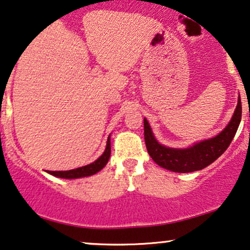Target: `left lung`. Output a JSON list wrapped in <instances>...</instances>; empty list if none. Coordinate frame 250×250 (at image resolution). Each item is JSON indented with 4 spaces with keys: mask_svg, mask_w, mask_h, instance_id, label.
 <instances>
[{
    "mask_svg": "<svg viewBox=\"0 0 250 250\" xmlns=\"http://www.w3.org/2000/svg\"><path fill=\"white\" fill-rule=\"evenodd\" d=\"M241 114V99L239 96L234 114L223 131L209 140L200 141L185 148L168 147L160 144L154 137L147 120L144 118V140L147 152L157 165L172 172L190 173L203 169L217 160L229 146L239 128Z\"/></svg>",
    "mask_w": 250,
    "mask_h": 250,
    "instance_id": "8db88e82",
    "label": "left lung"
}]
</instances>
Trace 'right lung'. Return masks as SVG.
Segmentation results:
<instances>
[{
  "mask_svg": "<svg viewBox=\"0 0 250 250\" xmlns=\"http://www.w3.org/2000/svg\"><path fill=\"white\" fill-rule=\"evenodd\" d=\"M110 157V135L108 136V140H107L106 148L104 151V153L98 158L97 160H94L93 163L88 164L86 166L78 167V168L70 169V170H48V174L56 176V178L61 179H80L85 178V176H91L96 173L102 170L104 167L106 166V164L108 163V159Z\"/></svg>",
  "mask_w": 250,
  "mask_h": 250,
  "instance_id": "add662e5",
  "label": "right lung"
}]
</instances>
